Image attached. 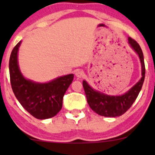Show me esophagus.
<instances>
[{
	"instance_id": "obj_1",
	"label": "esophagus",
	"mask_w": 155,
	"mask_h": 155,
	"mask_svg": "<svg viewBox=\"0 0 155 155\" xmlns=\"http://www.w3.org/2000/svg\"><path fill=\"white\" fill-rule=\"evenodd\" d=\"M75 75L79 78L82 77L84 75V71L82 70H80V69H78V70H76L75 71Z\"/></svg>"
}]
</instances>
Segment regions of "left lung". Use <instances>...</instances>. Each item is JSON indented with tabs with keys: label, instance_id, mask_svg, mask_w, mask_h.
<instances>
[{
	"label": "left lung",
	"instance_id": "obj_1",
	"mask_svg": "<svg viewBox=\"0 0 155 155\" xmlns=\"http://www.w3.org/2000/svg\"><path fill=\"white\" fill-rule=\"evenodd\" d=\"M128 43L130 47L137 52L140 59L142 66V78L125 94L119 96L108 95L93 89L87 84L86 81L83 80L82 82L87 104L91 109L98 115L105 117L121 116L132 106L143 87L145 74L143 51L137 42L131 37H128Z\"/></svg>",
	"mask_w": 155,
	"mask_h": 155
}]
</instances>
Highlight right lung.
<instances>
[{
	"label": "right lung",
	"instance_id": "1",
	"mask_svg": "<svg viewBox=\"0 0 155 155\" xmlns=\"http://www.w3.org/2000/svg\"><path fill=\"white\" fill-rule=\"evenodd\" d=\"M18 42L11 52L9 70L12 91L23 108L37 119H47L58 113L62 108L65 92L74 75L60 76L46 83H39L23 76L18 64Z\"/></svg>",
	"mask_w": 155,
	"mask_h": 155
}]
</instances>
